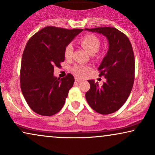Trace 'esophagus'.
Here are the masks:
<instances>
[{
  "label": "esophagus",
  "mask_w": 155,
  "mask_h": 155,
  "mask_svg": "<svg viewBox=\"0 0 155 155\" xmlns=\"http://www.w3.org/2000/svg\"><path fill=\"white\" fill-rule=\"evenodd\" d=\"M75 80L76 82H80V81H82V78H80L79 77H75Z\"/></svg>",
  "instance_id": "1"
}]
</instances>
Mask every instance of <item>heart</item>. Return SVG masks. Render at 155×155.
<instances>
[{
    "label": "heart",
    "instance_id": "heart-1",
    "mask_svg": "<svg viewBox=\"0 0 155 155\" xmlns=\"http://www.w3.org/2000/svg\"><path fill=\"white\" fill-rule=\"evenodd\" d=\"M80 44L83 46L84 49L87 50L90 54H94L95 53L98 51L99 47H100V41L96 36L92 35H87L84 36L80 40ZM73 52V47L71 44H68L65 46L64 50V56L65 58H70L72 56ZM89 70V67L85 66L83 65H75L72 71L75 74L78 76H83L86 74Z\"/></svg>",
    "mask_w": 155,
    "mask_h": 155
}]
</instances>
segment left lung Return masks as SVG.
<instances>
[{"label": "left lung", "mask_w": 155, "mask_h": 155, "mask_svg": "<svg viewBox=\"0 0 155 155\" xmlns=\"http://www.w3.org/2000/svg\"><path fill=\"white\" fill-rule=\"evenodd\" d=\"M85 30L105 36L109 50L98 70L99 76L107 81L99 87L98 82L89 80L90 89L85 97L90 107L97 113L110 114L118 111L132 90L135 78V57L127 36L115 27H97Z\"/></svg>", "instance_id": "left-lung-1"}]
</instances>
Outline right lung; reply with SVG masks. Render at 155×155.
Instances as JSON below:
<instances>
[{
	"label": "right lung",
	"mask_w": 155,
	"mask_h": 155,
	"mask_svg": "<svg viewBox=\"0 0 155 155\" xmlns=\"http://www.w3.org/2000/svg\"><path fill=\"white\" fill-rule=\"evenodd\" d=\"M82 29L46 27L25 46L20 68V87L27 104L39 115L50 116L60 111L74 84V77L54 75V67L65 60V46Z\"/></svg>",
	"instance_id": "add662e5"
}]
</instances>
